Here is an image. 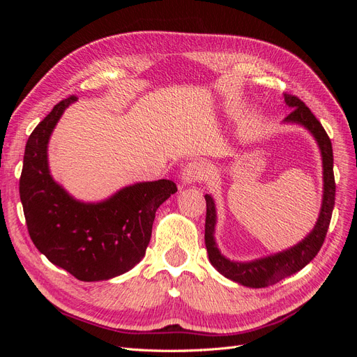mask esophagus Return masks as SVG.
Listing matches in <instances>:
<instances>
[{
	"label": "esophagus",
	"mask_w": 357,
	"mask_h": 357,
	"mask_svg": "<svg viewBox=\"0 0 357 357\" xmlns=\"http://www.w3.org/2000/svg\"><path fill=\"white\" fill-rule=\"evenodd\" d=\"M207 174L208 169L204 162L192 160L181 169V181L185 183V185H192V183H198L207 178Z\"/></svg>",
	"instance_id": "1"
}]
</instances>
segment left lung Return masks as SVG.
I'll list each match as a JSON object with an SVG mask.
<instances>
[{
	"mask_svg": "<svg viewBox=\"0 0 357 357\" xmlns=\"http://www.w3.org/2000/svg\"><path fill=\"white\" fill-rule=\"evenodd\" d=\"M284 101L291 112L284 117V122L302 125L312 134L319 144L323 162V199L319 219L312 231L296 245L280 253L256 259L250 262H234L225 257L214 240L215 229V205L211 195H205L207 214H205V247L211 265L226 278L247 287H266L278 283L280 280L298 273L316 257L326 238L328 228L335 205V177L332 143L325 128L311 113L308 107L298 96L284 93Z\"/></svg>",
	"mask_w": 357,
	"mask_h": 357,
	"instance_id": "obj_1",
	"label": "left lung"
}]
</instances>
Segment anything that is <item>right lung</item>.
<instances>
[{"mask_svg":"<svg viewBox=\"0 0 357 357\" xmlns=\"http://www.w3.org/2000/svg\"><path fill=\"white\" fill-rule=\"evenodd\" d=\"M75 96L58 102L29 135L19 180L20 201L32 243L49 261L80 282L121 275L142 261L155 213L177 186L171 180L126 186L101 202H82L53 180L47 144Z\"/></svg>","mask_w":357,"mask_h":357,"instance_id":"right-lung-1","label":"right lung"}]
</instances>
